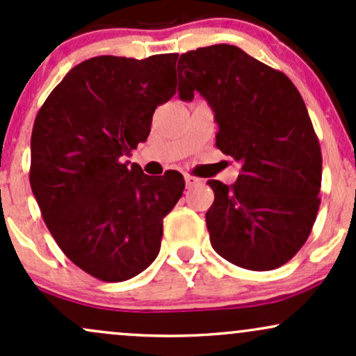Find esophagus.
<instances>
[{"instance_id": "esophagus-1", "label": "esophagus", "mask_w": 356, "mask_h": 356, "mask_svg": "<svg viewBox=\"0 0 356 356\" xmlns=\"http://www.w3.org/2000/svg\"><path fill=\"white\" fill-rule=\"evenodd\" d=\"M184 179H186V186L189 187H194V186H197L199 182H201V179H197V177H194V175H191V174H186L184 175Z\"/></svg>"}]
</instances>
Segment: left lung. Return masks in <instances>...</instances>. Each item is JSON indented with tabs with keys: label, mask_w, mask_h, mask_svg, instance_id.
<instances>
[{
	"label": "left lung",
	"mask_w": 356,
	"mask_h": 356,
	"mask_svg": "<svg viewBox=\"0 0 356 356\" xmlns=\"http://www.w3.org/2000/svg\"><path fill=\"white\" fill-rule=\"evenodd\" d=\"M179 97L199 92L214 112L216 145L241 164L232 186L207 181L214 251L236 266L269 271L308 239L320 209L321 149L298 88L232 44L181 55Z\"/></svg>",
	"instance_id": "obj_1"
}]
</instances>
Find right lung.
Listing matches in <instances>:
<instances>
[{"label": "right lung", "instance_id": "right-lung-1", "mask_svg": "<svg viewBox=\"0 0 356 356\" xmlns=\"http://www.w3.org/2000/svg\"><path fill=\"white\" fill-rule=\"evenodd\" d=\"M177 56L81 61L35 118L31 191L65 256L97 280L118 283L152 264L186 187L177 170L154 177L125 162L175 93Z\"/></svg>", "mask_w": 356, "mask_h": 356}]
</instances>
